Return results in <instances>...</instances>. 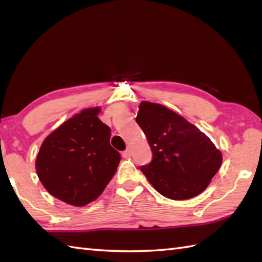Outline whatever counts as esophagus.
<instances>
[{"mask_svg":"<svg viewBox=\"0 0 262 262\" xmlns=\"http://www.w3.org/2000/svg\"><path fill=\"white\" fill-rule=\"evenodd\" d=\"M121 155H122V158H129L130 155H132V151H130L129 148H127L126 151H124V152L121 153Z\"/></svg>","mask_w":262,"mask_h":262,"instance_id":"34e87169","label":"esophagus"}]
</instances>
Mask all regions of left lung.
Listing matches in <instances>:
<instances>
[{
  "mask_svg": "<svg viewBox=\"0 0 262 262\" xmlns=\"http://www.w3.org/2000/svg\"><path fill=\"white\" fill-rule=\"evenodd\" d=\"M136 122L153 159L141 166L162 196L183 200L202 193L222 164V153L203 132L162 104L143 101Z\"/></svg>",
  "mask_w": 262,
  "mask_h": 262,
  "instance_id": "left-lung-1",
  "label": "left lung"
}]
</instances>
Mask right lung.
<instances>
[{
	"label": "right lung",
	"instance_id": "add662e5",
	"mask_svg": "<svg viewBox=\"0 0 262 262\" xmlns=\"http://www.w3.org/2000/svg\"><path fill=\"white\" fill-rule=\"evenodd\" d=\"M100 108L72 117L42 142L37 155L39 180L54 197L72 206L96 200L113 179L120 154L110 145V128Z\"/></svg>",
	"mask_w": 262,
	"mask_h": 262
}]
</instances>
